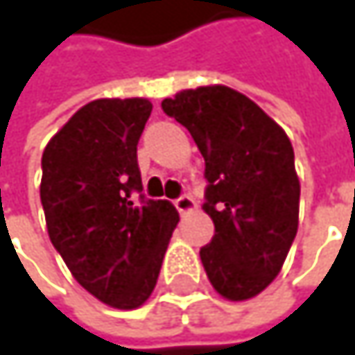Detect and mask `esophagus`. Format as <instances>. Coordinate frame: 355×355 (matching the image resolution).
Returning <instances> with one entry per match:
<instances>
[{
  "label": "esophagus",
  "instance_id": "1",
  "mask_svg": "<svg viewBox=\"0 0 355 355\" xmlns=\"http://www.w3.org/2000/svg\"><path fill=\"white\" fill-rule=\"evenodd\" d=\"M175 207H177L180 214H187L191 209H195V199L191 195H180L175 199Z\"/></svg>",
  "mask_w": 355,
  "mask_h": 355
}]
</instances>
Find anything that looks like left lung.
<instances>
[{
  "mask_svg": "<svg viewBox=\"0 0 355 355\" xmlns=\"http://www.w3.org/2000/svg\"><path fill=\"white\" fill-rule=\"evenodd\" d=\"M162 110L193 135L205 160V203L216 226L199 257L228 300L263 292L298 230L300 182L284 129L226 86L182 90Z\"/></svg>",
  "mask_w": 355,
  "mask_h": 355,
  "instance_id": "obj_1",
  "label": "left lung"
}]
</instances>
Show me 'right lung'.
I'll list each match as a JSON object with an SVG mask.
<instances>
[{
  "label": "right lung",
  "instance_id": "obj_1",
  "mask_svg": "<svg viewBox=\"0 0 355 355\" xmlns=\"http://www.w3.org/2000/svg\"><path fill=\"white\" fill-rule=\"evenodd\" d=\"M146 98L82 107L42 152L40 203L49 239L71 275L114 309L141 306L156 288L177 209L141 191L137 141Z\"/></svg>",
  "mask_w": 355,
  "mask_h": 355
}]
</instances>
